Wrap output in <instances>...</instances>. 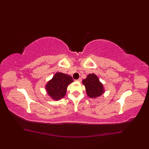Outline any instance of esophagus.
<instances>
[{"mask_svg":"<svg viewBox=\"0 0 149 149\" xmlns=\"http://www.w3.org/2000/svg\"><path fill=\"white\" fill-rule=\"evenodd\" d=\"M78 82H81V81H82V79H81V78H79L78 80H76Z\"/></svg>","mask_w":149,"mask_h":149,"instance_id":"1","label":"esophagus"}]
</instances>
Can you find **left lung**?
Returning a JSON list of instances; mask_svg holds the SVG:
<instances>
[{
  "label": "left lung",
  "mask_w": 149,
  "mask_h": 149,
  "mask_svg": "<svg viewBox=\"0 0 149 149\" xmlns=\"http://www.w3.org/2000/svg\"><path fill=\"white\" fill-rule=\"evenodd\" d=\"M82 82L85 86L87 95L90 98L100 97L105 92L102 83L95 74H89Z\"/></svg>",
  "instance_id": "1"
}]
</instances>
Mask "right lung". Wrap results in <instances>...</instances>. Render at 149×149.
Returning a JSON list of instances; mask_svg holds the SVG:
<instances>
[{
  "mask_svg": "<svg viewBox=\"0 0 149 149\" xmlns=\"http://www.w3.org/2000/svg\"><path fill=\"white\" fill-rule=\"evenodd\" d=\"M73 82V79L70 75L58 72L46 84L47 93L52 100L59 101L65 97L68 86Z\"/></svg>",
  "mask_w": 149,
  "mask_h": 149,
  "instance_id": "1",
  "label": "right lung"
}]
</instances>
